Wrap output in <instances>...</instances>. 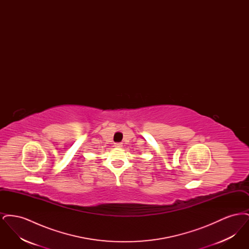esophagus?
<instances>
[{"mask_svg": "<svg viewBox=\"0 0 249 249\" xmlns=\"http://www.w3.org/2000/svg\"><path fill=\"white\" fill-rule=\"evenodd\" d=\"M114 145H115L116 147H121V146H122V142H115V143H114Z\"/></svg>", "mask_w": 249, "mask_h": 249, "instance_id": "esophagus-1", "label": "esophagus"}]
</instances>
